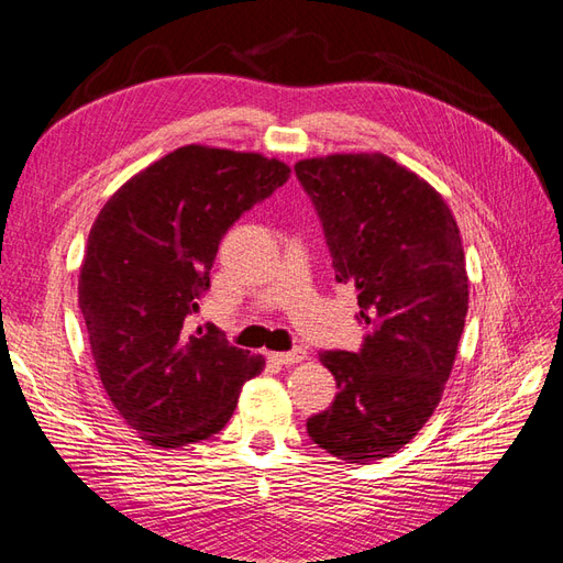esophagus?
I'll use <instances>...</instances> for the list:
<instances>
[{"instance_id": "1", "label": "esophagus", "mask_w": 563, "mask_h": 563, "mask_svg": "<svg viewBox=\"0 0 563 563\" xmlns=\"http://www.w3.org/2000/svg\"><path fill=\"white\" fill-rule=\"evenodd\" d=\"M271 357H273L275 363H280V365H297V363L305 361L307 351L305 349H292L288 353H271Z\"/></svg>"}]
</instances>
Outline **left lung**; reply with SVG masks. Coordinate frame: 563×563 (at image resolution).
<instances>
[{"label":"left lung","instance_id":"obj_1","mask_svg":"<svg viewBox=\"0 0 563 563\" xmlns=\"http://www.w3.org/2000/svg\"><path fill=\"white\" fill-rule=\"evenodd\" d=\"M295 172L369 324L357 353L319 355L339 394L307 433L343 462L385 460L433 416L457 357L470 307L460 227L426 178L382 152L300 159Z\"/></svg>","mask_w":563,"mask_h":563}]
</instances>
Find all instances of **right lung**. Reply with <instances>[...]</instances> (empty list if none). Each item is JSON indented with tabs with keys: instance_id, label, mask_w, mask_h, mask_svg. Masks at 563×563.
<instances>
[{
	"instance_id": "1",
	"label": "right lung",
	"mask_w": 563,
	"mask_h": 563,
	"mask_svg": "<svg viewBox=\"0 0 563 563\" xmlns=\"http://www.w3.org/2000/svg\"><path fill=\"white\" fill-rule=\"evenodd\" d=\"M288 178V164L261 152L184 145L128 178L93 220L79 309L106 394L150 445L218 433L266 367L214 329L186 336L184 319L224 232Z\"/></svg>"
}]
</instances>
